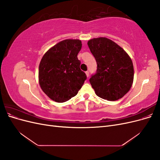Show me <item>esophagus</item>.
Masks as SVG:
<instances>
[{"mask_svg": "<svg viewBox=\"0 0 160 160\" xmlns=\"http://www.w3.org/2000/svg\"><path fill=\"white\" fill-rule=\"evenodd\" d=\"M85 74H86L87 77H89V71H86V72H85Z\"/></svg>", "mask_w": 160, "mask_h": 160, "instance_id": "obj_1", "label": "esophagus"}]
</instances>
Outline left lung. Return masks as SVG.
<instances>
[{
	"mask_svg": "<svg viewBox=\"0 0 160 160\" xmlns=\"http://www.w3.org/2000/svg\"><path fill=\"white\" fill-rule=\"evenodd\" d=\"M88 45L98 67L89 79L96 95L108 101H116L126 94L133 81V62L128 53L108 38L91 39Z\"/></svg>",
	"mask_w": 160,
	"mask_h": 160,
	"instance_id": "1",
	"label": "left lung"
}]
</instances>
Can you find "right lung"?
Listing matches in <instances>:
<instances>
[{"mask_svg":"<svg viewBox=\"0 0 160 160\" xmlns=\"http://www.w3.org/2000/svg\"><path fill=\"white\" fill-rule=\"evenodd\" d=\"M81 47L78 39L62 41L48 50L40 62L41 88L56 102H65L75 96L87 79L77 58Z\"/></svg>","mask_w":160,"mask_h":160,"instance_id":"1","label":"right lung"}]
</instances>
